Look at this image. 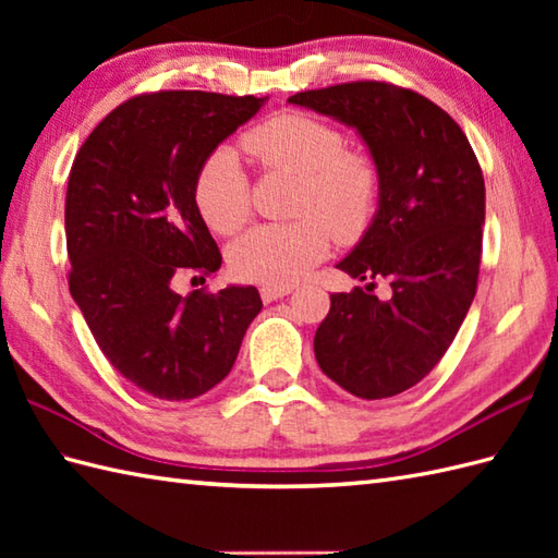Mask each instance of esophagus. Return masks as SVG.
I'll return each mask as SVG.
<instances>
[{
	"mask_svg": "<svg viewBox=\"0 0 558 558\" xmlns=\"http://www.w3.org/2000/svg\"><path fill=\"white\" fill-rule=\"evenodd\" d=\"M290 292H292L290 286H264V288H260V300L270 304V302H276L280 298H286V294H290Z\"/></svg>",
	"mask_w": 558,
	"mask_h": 558,
	"instance_id": "34e87169",
	"label": "esophagus"
}]
</instances>
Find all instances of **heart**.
<instances>
[{
	"label": "heart",
	"instance_id": "heart-1",
	"mask_svg": "<svg viewBox=\"0 0 558 558\" xmlns=\"http://www.w3.org/2000/svg\"><path fill=\"white\" fill-rule=\"evenodd\" d=\"M244 150L266 170L300 177L294 222L258 225L230 248V266L244 280L292 286L338 242L366 230L378 204L381 174L372 156L345 148V136L314 117L276 114L242 136ZM194 198L210 230L232 234L252 216V186L236 153L216 148L201 162Z\"/></svg>",
	"mask_w": 558,
	"mask_h": 558
}]
</instances>
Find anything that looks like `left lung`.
<instances>
[{
  "label": "left lung",
  "mask_w": 558,
  "mask_h": 558,
  "mask_svg": "<svg viewBox=\"0 0 558 558\" xmlns=\"http://www.w3.org/2000/svg\"><path fill=\"white\" fill-rule=\"evenodd\" d=\"M360 134L381 192L362 240L338 268L369 280L330 294L314 336L322 372L378 400L420 384L453 342L477 292L484 177L468 136L438 105L381 81L340 83L288 98ZM395 294L378 301L373 280Z\"/></svg>",
  "instance_id": "obj_1"
}]
</instances>
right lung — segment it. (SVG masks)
<instances>
[{"label":"right lung","mask_w":558,"mask_h":558,"mask_svg":"<svg viewBox=\"0 0 558 558\" xmlns=\"http://www.w3.org/2000/svg\"><path fill=\"white\" fill-rule=\"evenodd\" d=\"M268 98L162 90L122 102L71 165L69 292L105 357L160 400H192L230 374L260 312L254 286L182 298V272L222 264L194 198L201 162Z\"/></svg>","instance_id":"add662e5"}]
</instances>
